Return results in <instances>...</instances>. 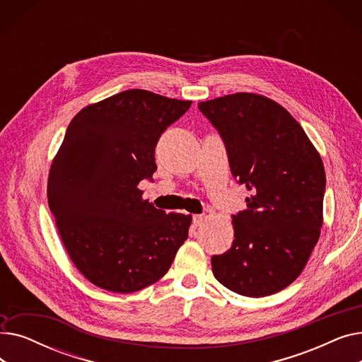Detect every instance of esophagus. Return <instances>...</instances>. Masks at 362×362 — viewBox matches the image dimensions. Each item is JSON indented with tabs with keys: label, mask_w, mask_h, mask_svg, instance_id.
Instances as JSON below:
<instances>
[{
	"label": "esophagus",
	"mask_w": 362,
	"mask_h": 362,
	"mask_svg": "<svg viewBox=\"0 0 362 362\" xmlns=\"http://www.w3.org/2000/svg\"><path fill=\"white\" fill-rule=\"evenodd\" d=\"M205 221V216L204 214H198V216H194V224L198 227V226H202Z\"/></svg>",
	"instance_id": "1"
}]
</instances>
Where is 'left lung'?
<instances>
[{"label":"left lung","mask_w":362,"mask_h":362,"mask_svg":"<svg viewBox=\"0 0 362 362\" xmlns=\"http://www.w3.org/2000/svg\"><path fill=\"white\" fill-rule=\"evenodd\" d=\"M226 144L233 177L251 191L232 216L235 240L211 258L214 277L243 296H267L302 273L322 226L326 173L291 112L259 93L236 92L198 104Z\"/></svg>","instance_id":"1"}]
</instances>
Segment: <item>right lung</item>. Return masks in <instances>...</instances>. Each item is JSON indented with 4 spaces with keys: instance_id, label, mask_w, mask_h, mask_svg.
<instances>
[{
    "instance_id": "obj_1",
    "label": "right lung",
    "mask_w": 362,
    "mask_h": 362,
    "mask_svg": "<svg viewBox=\"0 0 362 362\" xmlns=\"http://www.w3.org/2000/svg\"><path fill=\"white\" fill-rule=\"evenodd\" d=\"M191 104L129 89L71 119L51 163L48 205L74 267L95 286H151L187 239L192 216L157 210L138 185L157 170L161 133Z\"/></svg>"
}]
</instances>
